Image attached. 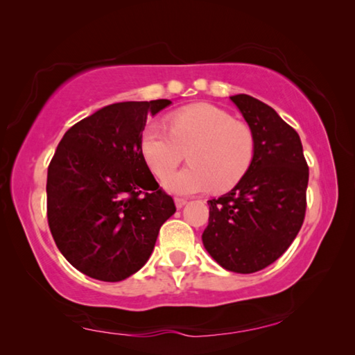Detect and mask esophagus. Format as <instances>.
<instances>
[{
	"label": "esophagus",
	"mask_w": 355,
	"mask_h": 355,
	"mask_svg": "<svg viewBox=\"0 0 355 355\" xmlns=\"http://www.w3.org/2000/svg\"><path fill=\"white\" fill-rule=\"evenodd\" d=\"M184 204H187V199H183V198H175V207H177V208H182Z\"/></svg>",
	"instance_id": "esophagus-1"
}]
</instances>
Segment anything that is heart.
<instances>
[{"label":"heart","mask_w":355,"mask_h":355,"mask_svg":"<svg viewBox=\"0 0 355 355\" xmlns=\"http://www.w3.org/2000/svg\"><path fill=\"white\" fill-rule=\"evenodd\" d=\"M167 128L144 129L140 151L157 178H166L184 154L190 166L167 178L175 194H194L213 188L227 191L237 184L254 157L256 140L245 121L211 104H193L167 116Z\"/></svg>","instance_id":"b5f03b06"}]
</instances>
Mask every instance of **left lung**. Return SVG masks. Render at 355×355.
Segmentation results:
<instances>
[{
  "instance_id": "8db88e82",
  "label": "left lung",
  "mask_w": 355,
  "mask_h": 355,
  "mask_svg": "<svg viewBox=\"0 0 355 355\" xmlns=\"http://www.w3.org/2000/svg\"><path fill=\"white\" fill-rule=\"evenodd\" d=\"M252 129L254 157L227 194L208 200L205 250L229 272L254 273L289 248L305 219L308 164L299 134L272 107L230 96Z\"/></svg>"
}]
</instances>
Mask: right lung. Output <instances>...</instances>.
<instances>
[{
    "label": "right lung",
    "mask_w": 355,
    "mask_h": 355,
    "mask_svg": "<svg viewBox=\"0 0 355 355\" xmlns=\"http://www.w3.org/2000/svg\"><path fill=\"white\" fill-rule=\"evenodd\" d=\"M168 99L110 104L69 128L47 171V219L78 272L126 279L145 266L175 204L140 151L147 118Z\"/></svg>",
    "instance_id": "right-lung-1"
}]
</instances>
